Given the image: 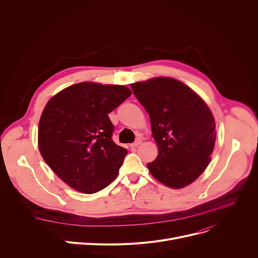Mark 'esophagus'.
Returning a JSON list of instances; mask_svg holds the SVG:
<instances>
[{"mask_svg":"<svg viewBox=\"0 0 258 258\" xmlns=\"http://www.w3.org/2000/svg\"><path fill=\"white\" fill-rule=\"evenodd\" d=\"M141 143H142V140H141V139H138V140H136L134 143L131 144V147H132V148H136V147H138Z\"/></svg>","mask_w":258,"mask_h":258,"instance_id":"1","label":"esophagus"}]
</instances>
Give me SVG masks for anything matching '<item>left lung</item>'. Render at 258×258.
Returning a JSON list of instances; mask_svg holds the SVG:
<instances>
[{
    "instance_id": "obj_1",
    "label": "left lung",
    "mask_w": 258,
    "mask_h": 258,
    "mask_svg": "<svg viewBox=\"0 0 258 258\" xmlns=\"http://www.w3.org/2000/svg\"><path fill=\"white\" fill-rule=\"evenodd\" d=\"M135 96L150 115L159 153L147 164L153 177L170 188H182L210 163L216 131L211 111L181 81L157 77L132 84Z\"/></svg>"
}]
</instances>
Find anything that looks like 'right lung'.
<instances>
[{"label": "right lung", "instance_id": "obj_1", "mask_svg": "<svg viewBox=\"0 0 258 258\" xmlns=\"http://www.w3.org/2000/svg\"><path fill=\"white\" fill-rule=\"evenodd\" d=\"M131 94L124 86L80 83L46 104L38 124L40 155L75 190L95 194L117 178L127 151L113 141L108 114Z\"/></svg>", "mask_w": 258, "mask_h": 258}]
</instances>
